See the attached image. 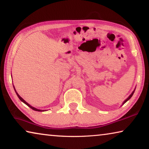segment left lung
Returning <instances> with one entry per match:
<instances>
[{"label": "left lung", "mask_w": 149, "mask_h": 149, "mask_svg": "<svg viewBox=\"0 0 149 149\" xmlns=\"http://www.w3.org/2000/svg\"><path fill=\"white\" fill-rule=\"evenodd\" d=\"M135 90H134V91H133L132 92V94H131V95H130L129 96V97H128L127 99H126V100H124V102H123V104H125V103L126 102H127L128 100H130V99H131V98H132V96H133V93H134V92H135Z\"/></svg>", "instance_id": "left-lung-1"}]
</instances>
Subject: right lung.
Segmentation results:
<instances>
[{
  "instance_id": "1",
  "label": "right lung",
  "mask_w": 149,
  "mask_h": 149,
  "mask_svg": "<svg viewBox=\"0 0 149 149\" xmlns=\"http://www.w3.org/2000/svg\"><path fill=\"white\" fill-rule=\"evenodd\" d=\"M13 86H14V85H13ZM14 90H15V92H16V95H17V97H18V98H19V100H21V101H22V102H23L24 103H25V104H26L27 106H28V107H30V108H31V109H33V110H35V111H39V112H43V111H45V110H39V109H37V108H34V107H32V106H31V105H30V104H28V103H27V102H26V101H25V100L23 99H22V98L21 97H20V96L18 95V93H17V92H16V89H15V87H14Z\"/></svg>"
}]
</instances>
